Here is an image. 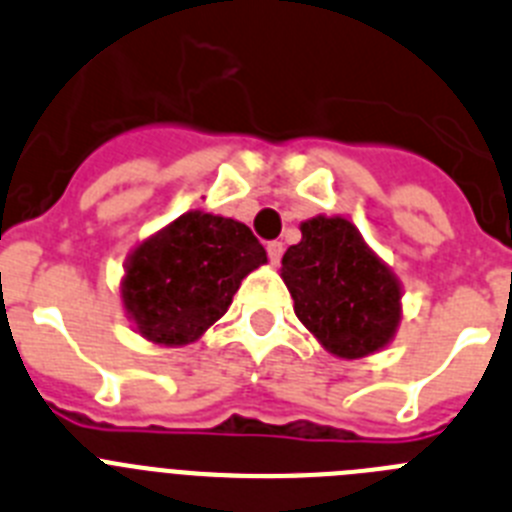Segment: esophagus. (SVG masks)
I'll use <instances>...</instances> for the list:
<instances>
[{"label": "esophagus", "mask_w": 512, "mask_h": 512, "mask_svg": "<svg viewBox=\"0 0 512 512\" xmlns=\"http://www.w3.org/2000/svg\"><path fill=\"white\" fill-rule=\"evenodd\" d=\"M283 250H286V247H283V242H268V257L273 265H278V262H281Z\"/></svg>", "instance_id": "obj_1"}]
</instances>
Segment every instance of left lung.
<instances>
[{"label": "left lung", "instance_id": "8db88e82", "mask_svg": "<svg viewBox=\"0 0 512 512\" xmlns=\"http://www.w3.org/2000/svg\"><path fill=\"white\" fill-rule=\"evenodd\" d=\"M281 265L296 317L330 353L363 358L391 340L399 283L350 221H304L301 242L288 247Z\"/></svg>", "mask_w": 512, "mask_h": 512}]
</instances>
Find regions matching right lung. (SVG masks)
<instances>
[{
  "label": "right lung",
  "mask_w": 512,
  "mask_h": 512,
  "mask_svg": "<svg viewBox=\"0 0 512 512\" xmlns=\"http://www.w3.org/2000/svg\"><path fill=\"white\" fill-rule=\"evenodd\" d=\"M265 260L250 226L190 211L133 252L123 304L151 342H193L229 309L244 275Z\"/></svg>",
  "instance_id": "obj_1"
}]
</instances>
